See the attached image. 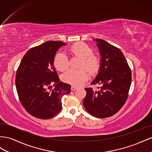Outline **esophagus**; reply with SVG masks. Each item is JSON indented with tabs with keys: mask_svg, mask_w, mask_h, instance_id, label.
Segmentation results:
<instances>
[{
	"mask_svg": "<svg viewBox=\"0 0 152 152\" xmlns=\"http://www.w3.org/2000/svg\"><path fill=\"white\" fill-rule=\"evenodd\" d=\"M77 89V88L76 87V86H71V90L72 91H75V90H76Z\"/></svg>",
	"mask_w": 152,
	"mask_h": 152,
	"instance_id": "1",
	"label": "esophagus"
}]
</instances>
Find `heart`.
<instances>
[{
    "label": "heart",
    "mask_w": 152,
    "mask_h": 152,
    "mask_svg": "<svg viewBox=\"0 0 152 152\" xmlns=\"http://www.w3.org/2000/svg\"><path fill=\"white\" fill-rule=\"evenodd\" d=\"M68 51L72 55L81 58L79 70L69 69L62 76V80L67 83L79 86L87 80L88 72L94 73L100 66V58L97 55L93 53L92 48L83 42H77L68 48ZM55 68L59 71H64L69 66L68 58L64 52H58L55 55L53 60Z\"/></svg>",
    "instance_id": "b5f03b06"
}]
</instances>
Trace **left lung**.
Listing matches in <instances>:
<instances>
[{
  "mask_svg": "<svg viewBox=\"0 0 152 152\" xmlns=\"http://www.w3.org/2000/svg\"><path fill=\"white\" fill-rule=\"evenodd\" d=\"M101 55V66L91 83L102 86L99 90L86 88L83 99L85 110L97 118L114 115L126 102L132 74L121 50L101 39H95Z\"/></svg>",
  "mask_w": 152,
  "mask_h": 152,
  "instance_id": "obj_1",
  "label": "left lung"
}]
</instances>
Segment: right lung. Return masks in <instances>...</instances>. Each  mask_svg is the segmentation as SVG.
<instances>
[{"label": "right lung", "mask_w": 152, "mask_h": 152, "mask_svg": "<svg viewBox=\"0 0 152 152\" xmlns=\"http://www.w3.org/2000/svg\"><path fill=\"white\" fill-rule=\"evenodd\" d=\"M66 45L49 41L32 48L17 69L15 83L20 101L25 110L36 118L49 119L57 115L62 109V97L71 92V85L60 82L53 66L56 52ZM52 84L54 87L50 89Z\"/></svg>", "instance_id": "add662e5"}]
</instances>
